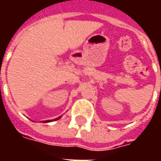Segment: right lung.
Instances as JSON below:
<instances>
[{
  "label": "right lung",
  "instance_id": "1",
  "mask_svg": "<svg viewBox=\"0 0 161 161\" xmlns=\"http://www.w3.org/2000/svg\"><path fill=\"white\" fill-rule=\"evenodd\" d=\"M60 117H58V118H57V119H55V120H58V119H59ZM49 121H51V120H49V121H46V122H49Z\"/></svg>",
  "mask_w": 161,
  "mask_h": 161
}]
</instances>
